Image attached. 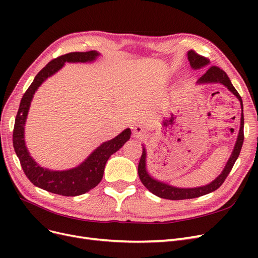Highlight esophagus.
Here are the masks:
<instances>
[{
    "mask_svg": "<svg viewBox=\"0 0 258 258\" xmlns=\"http://www.w3.org/2000/svg\"><path fill=\"white\" fill-rule=\"evenodd\" d=\"M132 132H134V137L137 139H142L145 137V131L141 126H135Z\"/></svg>",
    "mask_w": 258,
    "mask_h": 258,
    "instance_id": "obj_1",
    "label": "esophagus"
}]
</instances>
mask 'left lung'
<instances>
[{"instance_id": "obj_1", "label": "left lung", "mask_w": 258, "mask_h": 258, "mask_svg": "<svg viewBox=\"0 0 258 258\" xmlns=\"http://www.w3.org/2000/svg\"><path fill=\"white\" fill-rule=\"evenodd\" d=\"M187 57H188L189 63L192 69L197 70L202 67H206L209 64V60L208 58L200 56L195 50H189L187 52ZM198 84H207V83H221L224 86H226L233 95H235L241 103L242 107V114H241V123H240V130H239V135L237 142L235 145V148L231 153L230 158L228 159L227 163L223 170V172L218 175L213 182H211L210 184L206 186H201V187H195V188H178V187L174 186H170L169 184L162 183L157 181V179L153 178L150 174H148L147 170H146V151L145 147L143 146V152L141 155V158H140V162L138 166V173L139 177L141 179L142 184L146 187V188L153 192L156 196H158L163 199H170V200H184V199H191V198H198L200 196H204V195L210 194L214 190H216L218 187H220L226 177L228 176L229 172L231 171L233 165H235L236 160L239 157V154L241 152L242 144H243V140H244V134H243V127H244V118H243V104H242V99L236 88L233 87L229 77L227 76L222 69L218 67L212 66L211 68L208 69V71L202 75L200 79L197 82Z\"/></svg>"}]
</instances>
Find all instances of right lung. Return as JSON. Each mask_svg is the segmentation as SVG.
<instances>
[{"label":"right lung","instance_id":"1","mask_svg":"<svg viewBox=\"0 0 258 258\" xmlns=\"http://www.w3.org/2000/svg\"><path fill=\"white\" fill-rule=\"evenodd\" d=\"M99 56L95 50L69 52L51 60L35 76L23 95L15 119L13 145L23 172L33 185L62 196H80L96 187L103 177L105 163L130 139L131 130H123L116 138L101 144L80 166L66 171H50L40 167L31 157L25 143V122L33 95L41 84L63 67L66 62H90Z\"/></svg>","mask_w":258,"mask_h":258}]
</instances>
